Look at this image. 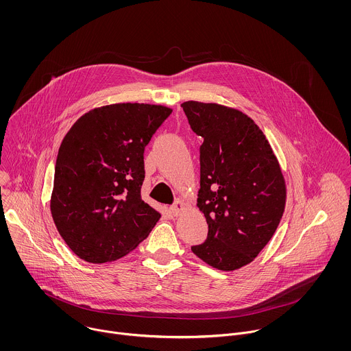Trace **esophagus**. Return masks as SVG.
<instances>
[{
  "mask_svg": "<svg viewBox=\"0 0 351 351\" xmlns=\"http://www.w3.org/2000/svg\"><path fill=\"white\" fill-rule=\"evenodd\" d=\"M185 208V204L181 200H177L173 205H170V212L174 215V216H178L181 213V210Z\"/></svg>",
  "mask_w": 351,
  "mask_h": 351,
  "instance_id": "esophagus-1",
  "label": "esophagus"
}]
</instances>
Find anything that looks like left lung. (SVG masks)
<instances>
[{"instance_id": "8db88e82", "label": "left lung", "mask_w": 351, "mask_h": 351, "mask_svg": "<svg viewBox=\"0 0 351 351\" xmlns=\"http://www.w3.org/2000/svg\"><path fill=\"white\" fill-rule=\"evenodd\" d=\"M200 146L197 205L208 224L192 251L219 270L254 261L276 232L285 208V182L266 136L245 113L217 104H182Z\"/></svg>"}]
</instances>
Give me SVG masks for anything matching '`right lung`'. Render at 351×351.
<instances>
[{
  "label": "right lung",
  "mask_w": 351,
  "mask_h": 351,
  "mask_svg": "<svg viewBox=\"0 0 351 351\" xmlns=\"http://www.w3.org/2000/svg\"><path fill=\"white\" fill-rule=\"evenodd\" d=\"M171 109L116 104L85 113L64 136L55 163L51 213L80 258L119 259L145 241L160 215L142 200L145 149Z\"/></svg>",
  "instance_id": "obj_1"
}]
</instances>
